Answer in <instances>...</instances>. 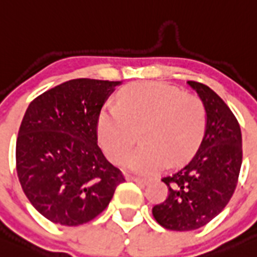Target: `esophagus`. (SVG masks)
I'll return each mask as SVG.
<instances>
[{"mask_svg":"<svg viewBox=\"0 0 257 257\" xmlns=\"http://www.w3.org/2000/svg\"><path fill=\"white\" fill-rule=\"evenodd\" d=\"M132 181L137 182L141 185H147L151 181V178H144V177H132Z\"/></svg>","mask_w":257,"mask_h":257,"instance_id":"obj_1","label":"esophagus"}]
</instances>
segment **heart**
Here are the masks:
<instances>
[{"mask_svg":"<svg viewBox=\"0 0 257 257\" xmlns=\"http://www.w3.org/2000/svg\"><path fill=\"white\" fill-rule=\"evenodd\" d=\"M207 128V110L199 97L184 94L164 82H135L122 91L117 106L104 107L97 124L98 142L111 162L126 159L141 136V146L126 166L153 175L167 164L177 166L194 155Z\"/></svg>","mask_w":257,"mask_h":257,"instance_id":"obj_1","label":"heart"}]
</instances>
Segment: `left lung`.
Returning a JSON list of instances; mask_svg holds the SVG:
<instances>
[{"label":"left lung","mask_w":257,"mask_h":257,"mask_svg":"<svg viewBox=\"0 0 257 257\" xmlns=\"http://www.w3.org/2000/svg\"><path fill=\"white\" fill-rule=\"evenodd\" d=\"M207 110V128L195 155L173 175L163 177L166 200L153 207L155 220L168 230H195L226 207L242 166V133L227 104L202 82L187 81Z\"/></svg>","instance_id":"1"}]
</instances>
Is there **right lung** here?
I'll use <instances>...</instances> for the list:
<instances>
[{
    "instance_id": "right-lung-1",
    "label": "right lung",
    "mask_w": 257,
    "mask_h": 257,
    "mask_svg": "<svg viewBox=\"0 0 257 257\" xmlns=\"http://www.w3.org/2000/svg\"><path fill=\"white\" fill-rule=\"evenodd\" d=\"M119 81L75 79L27 108L17 138V173L44 217L76 226L97 217L125 181L98 146L101 108Z\"/></svg>"
}]
</instances>
